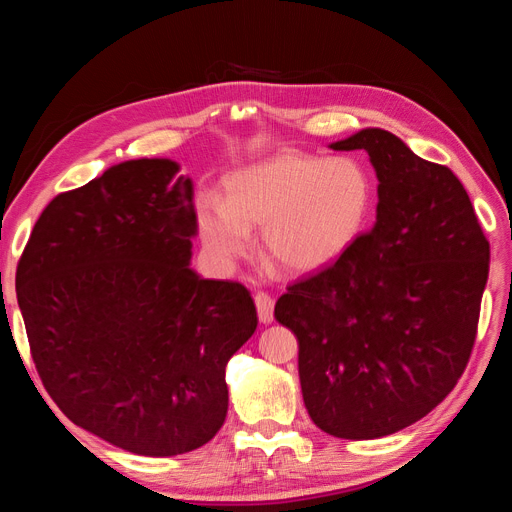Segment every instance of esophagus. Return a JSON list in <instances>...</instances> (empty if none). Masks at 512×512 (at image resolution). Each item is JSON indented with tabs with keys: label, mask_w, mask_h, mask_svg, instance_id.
Wrapping results in <instances>:
<instances>
[{
	"label": "esophagus",
	"mask_w": 512,
	"mask_h": 512,
	"mask_svg": "<svg viewBox=\"0 0 512 512\" xmlns=\"http://www.w3.org/2000/svg\"><path fill=\"white\" fill-rule=\"evenodd\" d=\"M254 303H256V309H258V320L262 324H271L273 322V299L271 294L267 292H258L254 297Z\"/></svg>",
	"instance_id": "34e87169"
}]
</instances>
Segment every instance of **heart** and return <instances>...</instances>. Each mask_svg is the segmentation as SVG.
Returning <instances> with one entry per match:
<instances>
[{"instance_id":"1","label":"heart","mask_w":512,"mask_h":512,"mask_svg":"<svg viewBox=\"0 0 512 512\" xmlns=\"http://www.w3.org/2000/svg\"><path fill=\"white\" fill-rule=\"evenodd\" d=\"M371 181L348 158L280 151L226 177V198L205 196L196 226L209 256L230 267L252 252L262 226L265 254L290 273H309L342 256L361 235Z\"/></svg>"}]
</instances>
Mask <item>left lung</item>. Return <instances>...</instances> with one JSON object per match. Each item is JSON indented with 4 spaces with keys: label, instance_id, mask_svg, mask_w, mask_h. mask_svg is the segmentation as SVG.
<instances>
[{
    "label": "left lung",
    "instance_id": "8db88e82",
    "mask_svg": "<svg viewBox=\"0 0 512 512\" xmlns=\"http://www.w3.org/2000/svg\"><path fill=\"white\" fill-rule=\"evenodd\" d=\"M331 149L367 151L376 224L331 267L290 284L275 320L299 339L312 421L335 438L374 440L455 389L476 339L489 241L453 170L395 134L365 128Z\"/></svg>",
    "mask_w": 512,
    "mask_h": 512
}]
</instances>
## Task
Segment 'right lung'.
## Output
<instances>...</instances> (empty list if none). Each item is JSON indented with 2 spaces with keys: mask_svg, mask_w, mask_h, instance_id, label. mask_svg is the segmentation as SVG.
Segmentation results:
<instances>
[{
  "mask_svg": "<svg viewBox=\"0 0 512 512\" xmlns=\"http://www.w3.org/2000/svg\"><path fill=\"white\" fill-rule=\"evenodd\" d=\"M143 158L55 196L17 267L46 393L74 425L145 457L207 444L228 410L226 363L256 331L250 290L190 269L194 185Z\"/></svg>",
  "mask_w": 512,
  "mask_h": 512,
  "instance_id": "1",
  "label": "right lung"
}]
</instances>
